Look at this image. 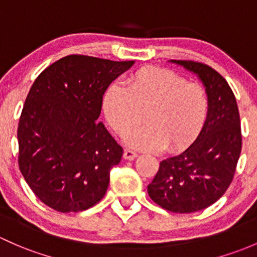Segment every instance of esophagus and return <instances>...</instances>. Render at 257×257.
<instances>
[{
  "label": "esophagus",
  "mask_w": 257,
  "mask_h": 257,
  "mask_svg": "<svg viewBox=\"0 0 257 257\" xmlns=\"http://www.w3.org/2000/svg\"><path fill=\"white\" fill-rule=\"evenodd\" d=\"M137 152H135V151L132 150H125V152H123V157H125V160H134V158L137 157Z\"/></svg>",
  "instance_id": "1"
}]
</instances>
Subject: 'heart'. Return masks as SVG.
<instances>
[{
    "label": "heart",
    "instance_id": "1",
    "mask_svg": "<svg viewBox=\"0 0 257 257\" xmlns=\"http://www.w3.org/2000/svg\"><path fill=\"white\" fill-rule=\"evenodd\" d=\"M107 121L125 135L145 112L147 125L126 135L130 146L144 151L181 150L192 144L208 117L205 89L163 68H142L128 76L127 86L111 84L102 99Z\"/></svg>",
    "mask_w": 257,
    "mask_h": 257
}]
</instances>
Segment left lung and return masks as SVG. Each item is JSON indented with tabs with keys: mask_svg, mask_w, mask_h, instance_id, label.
I'll list each match as a JSON object with an SVG mask.
<instances>
[{
	"mask_svg": "<svg viewBox=\"0 0 257 257\" xmlns=\"http://www.w3.org/2000/svg\"><path fill=\"white\" fill-rule=\"evenodd\" d=\"M199 76L207 90L208 117L199 136L181 155L163 160L148 184L151 199L173 213H193L215 203L231 184L241 152L236 99L216 70L193 60H171Z\"/></svg>",
	"mask_w": 257,
	"mask_h": 257,
	"instance_id": "left-lung-1",
	"label": "left lung"
}]
</instances>
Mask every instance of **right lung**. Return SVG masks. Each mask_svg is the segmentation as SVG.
I'll return each instance as SVG.
<instances>
[{"label": "right lung", "instance_id": "obj_1", "mask_svg": "<svg viewBox=\"0 0 257 257\" xmlns=\"http://www.w3.org/2000/svg\"><path fill=\"white\" fill-rule=\"evenodd\" d=\"M134 63L71 54L34 80L18 122V167L49 208L78 213L106 193L123 151L97 118L107 86Z\"/></svg>", "mask_w": 257, "mask_h": 257}]
</instances>
